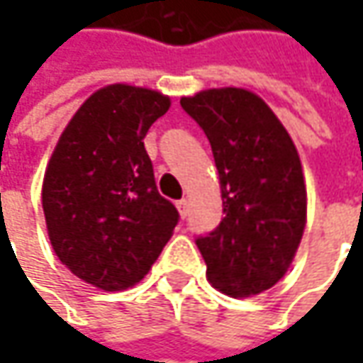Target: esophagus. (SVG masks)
<instances>
[{
	"instance_id": "34e87169",
	"label": "esophagus",
	"mask_w": 363,
	"mask_h": 363,
	"mask_svg": "<svg viewBox=\"0 0 363 363\" xmlns=\"http://www.w3.org/2000/svg\"><path fill=\"white\" fill-rule=\"evenodd\" d=\"M177 206V212H179V216L182 218H186L188 216V200L184 198V200H179V202L175 203Z\"/></svg>"
}]
</instances>
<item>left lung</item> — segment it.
I'll list each match as a JSON object with an SVG mask.
<instances>
[{
    "mask_svg": "<svg viewBox=\"0 0 363 363\" xmlns=\"http://www.w3.org/2000/svg\"><path fill=\"white\" fill-rule=\"evenodd\" d=\"M216 161L224 218L196 244L210 285L252 297L277 285L307 224V188L291 135L258 94L224 86L182 96Z\"/></svg>",
    "mask_w": 363,
    "mask_h": 363,
    "instance_id": "left-lung-1",
    "label": "left lung"
}]
</instances>
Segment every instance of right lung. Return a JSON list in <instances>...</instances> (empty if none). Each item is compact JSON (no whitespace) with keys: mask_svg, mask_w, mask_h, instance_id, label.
Here are the masks:
<instances>
[{"mask_svg":"<svg viewBox=\"0 0 363 363\" xmlns=\"http://www.w3.org/2000/svg\"><path fill=\"white\" fill-rule=\"evenodd\" d=\"M172 106L167 94L108 84L80 105L48 161L42 208L64 267L101 291L137 285L174 234L143 139Z\"/></svg>","mask_w":363,"mask_h":363,"instance_id":"1","label":"right lung"}]
</instances>
